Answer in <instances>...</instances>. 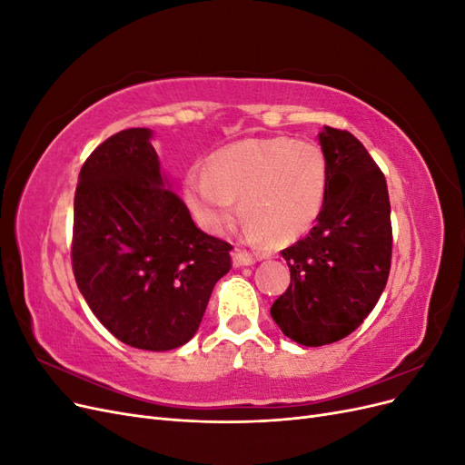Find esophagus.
Returning <instances> with one entry per match:
<instances>
[{
	"instance_id": "1",
	"label": "esophagus",
	"mask_w": 465,
	"mask_h": 465,
	"mask_svg": "<svg viewBox=\"0 0 465 465\" xmlns=\"http://www.w3.org/2000/svg\"><path fill=\"white\" fill-rule=\"evenodd\" d=\"M258 262V256L250 254V252H244V250H234L232 252V263L236 267H244V265H252Z\"/></svg>"
}]
</instances>
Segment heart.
Returning a JSON list of instances; mask_svg holds the SVG:
<instances>
[{
    "instance_id": "b5f03b06",
    "label": "heart",
    "mask_w": 465,
    "mask_h": 465,
    "mask_svg": "<svg viewBox=\"0 0 465 465\" xmlns=\"http://www.w3.org/2000/svg\"><path fill=\"white\" fill-rule=\"evenodd\" d=\"M326 192V154L316 143L291 137L241 139L186 178L190 207L205 231L229 229L241 200L246 232L267 234L273 242H291L311 229Z\"/></svg>"
}]
</instances>
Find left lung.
Segmentation results:
<instances>
[{
  "instance_id": "left-lung-1",
  "label": "left lung",
  "mask_w": 465,
  "mask_h": 465,
  "mask_svg": "<svg viewBox=\"0 0 465 465\" xmlns=\"http://www.w3.org/2000/svg\"><path fill=\"white\" fill-rule=\"evenodd\" d=\"M326 202L311 234L281 254L291 285L272 306L289 340L306 347L340 341L355 331L390 275L391 223L386 178L359 139L323 125Z\"/></svg>"
}]
</instances>
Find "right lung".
<instances>
[{"mask_svg":"<svg viewBox=\"0 0 465 465\" xmlns=\"http://www.w3.org/2000/svg\"><path fill=\"white\" fill-rule=\"evenodd\" d=\"M149 128L98 145L79 173L74 275L103 326L125 345L168 351L198 331L231 244L195 227Z\"/></svg>","mask_w":465,"mask_h":465,"instance_id":"1","label":"right lung"}]
</instances>
